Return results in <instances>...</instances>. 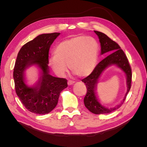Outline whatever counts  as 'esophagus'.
Returning <instances> with one entry per match:
<instances>
[{"label": "esophagus", "mask_w": 147, "mask_h": 147, "mask_svg": "<svg viewBox=\"0 0 147 147\" xmlns=\"http://www.w3.org/2000/svg\"><path fill=\"white\" fill-rule=\"evenodd\" d=\"M75 81H73V80H69L68 82H67V84H68V85L69 86H70V85H72L73 84H74L75 83Z\"/></svg>", "instance_id": "esophagus-1"}]
</instances>
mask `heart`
<instances>
[{
  "instance_id": "1",
  "label": "heart",
  "mask_w": 147,
  "mask_h": 147,
  "mask_svg": "<svg viewBox=\"0 0 147 147\" xmlns=\"http://www.w3.org/2000/svg\"><path fill=\"white\" fill-rule=\"evenodd\" d=\"M54 56L48 59V65L59 76L70 70L80 77L90 75L94 69L99 55V46L90 36L78 35L63 40L55 47Z\"/></svg>"
}]
</instances>
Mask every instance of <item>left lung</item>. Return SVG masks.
Listing matches in <instances>:
<instances>
[{"label": "left lung", "mask_w": 147, "mask_h": 147, "mask_svg": "<svg viewBox=\"0 0 147 147\" xmlns=\"http://www.w3.org/2000/svg\"><path fill=\"white\" fill-rule=\"evenodd\" d=\"M94 31L98 36L100 43V54L103 55L107 52H112V53L102 60L96 65L92 73L82 80L85 83L87 88L86 94L84 98V104L91 112L94 114L109 113L119 109L126 99V96L131 87L132 70L126 55L118 44L112 40L105 34L99 31ZM112 65H116L126 74L128 90L122 103L113 108L109 109L100 104L96 98L95 91L101 74L107 67Z\"/></svg>", "instance_id": "1"}]
</instances>
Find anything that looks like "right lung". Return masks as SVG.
Listing matches in <instances>:
<instances>
[{
  "label": "right lung",
  "mask_w": 147,
  "mask_h": 147,
  "mask_svg": "<svg viewBox=\"0 0 147 147\" xmlns=\"http://www.w3.org/2000/svg\"><path fill=\"white\" fill-rule=\"evenodd\" d=\"M59 34L39 35L22 47L18 54L13 70L15 91L22 104L32 113L44 115L51 112L57 104L61 92L68 86L66 79L49 74V50ZM32 65L39 67L41 75L37 84L29 87L25 83L24 72Z\"/></svg>",
  "instance_id": "obj_1"
}]
</instances>
